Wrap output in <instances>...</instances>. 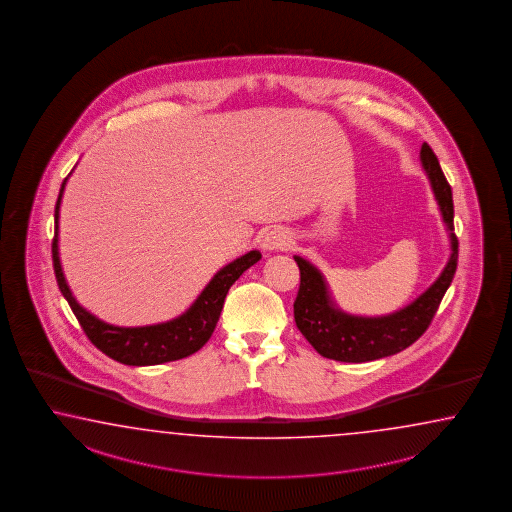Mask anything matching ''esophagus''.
Listing matches in <instances>:
<instances>
[{"instance_id": "esophagus-1", "label": "esophagus", "mask_w": 512, "mask_h": 512, "mask_svg": "<svg viewBox=\"0 0 512 512\" xmlns=\"http://www.w3.org/2000/svg\"><path fill=\"white\" fill-rule=\"evenodd\" d=\"M288 246H290V235L283 227H275L272 231H268L262 240V250L264 251L287 250Z\"/></svg>"}]
</instances>
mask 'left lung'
Listing matches in <instances>:
<instances>
[{
  "label": "left lung",
  "instance_id": "1",
  "mask_svg": "<svg viewBox=\"0 0 512 512\" xmlns=\"http://www.w3.org/2000/svg\"><path fill=\"white\" fill-rule=\"evenodd\" d=\"M420 159L431 181L433 194L448 227L451 255L437 281L411 305L387 316H353L340 311L331 300L324 275L311 262L294 257L300 266V290L294 301V320L301 335L325 359L340 362H368L383 359L409 348L431 324L440 301L448 290L459 259V240L453 233V196L437 155L424 142Z\"/></svg>",
  "mask_w": 512,
  "mask_h": 512
}]
</instances>
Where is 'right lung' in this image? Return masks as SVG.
<instances>
[{"label": "right lung", "instance_id": "right-lung-1", "mask_svg": "<svg viewBox=\"0 0 512 512\" xmlns=\"http://www.w3.org/2000/svg\"><path fill=\"white\" fill-rule=\"evenodd\" d=\"M66 181L68 177L61 185V192L55 205V237L51 244L53 270H55L59 290L63 292L64 298L68 301L70 309L74 311L75 318L83 327L88 340L107 357L127 366H153L163 362L179 361L203 348L218 324L229 288L240 275L261 259V251H248L246 255L229 262L220 272H216L209 281V285L201 290L198 300L194 301L181 316H177L170 322L142 325V327H118V325L105 324L75 301L72 290L64 279L61 259H59V209H61Z\"/></svg>", "mask_w": 512, "mask_h": 512}]
</instances>
